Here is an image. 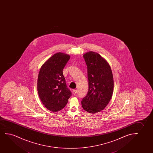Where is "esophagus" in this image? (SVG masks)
Masks as SVG:
<instances>
[{
	"label": "esophagus",
	"mask_w": 153,
	"mask_h": 153,
	"mask_svg": "<svg viewBox=\"0 0 153 153\" xmlns=\"http://www.w3.org/2000/svg\"><path fill=\"white\" fill-rule=\"evenodd\" d=\"M72 92H73V94H77V90H76V89H74L72 91Z\"/></svg>",
	"instance_id": "34e87169"
}]
</instances>
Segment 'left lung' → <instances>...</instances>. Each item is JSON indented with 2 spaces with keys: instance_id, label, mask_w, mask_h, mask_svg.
<instances>
[{
  "instance_id": "left-lung-1",
  "label": "left lung",
  "mask_w": 153,
  "mask_h": 153,
  "mask_svg": "<svg viewBox=\"0 0 153 153\" xmlns=\"http://www.w3.org/2000/svg\"><path fill=\"white\" fill-rule=\"evenodd\" d=\"M87 66L89 89L82 99V108L89 113H96L107 107L114 88L111 67L97 53L90 51L83 55Z\"/></svg>"
}]
</instances>
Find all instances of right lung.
<instances>
[{
  "label": "right lung",
  "instance_id": "add662e5",
  "mask_svg": "<svg viewBox=\"0 0 153 153\" xmlns=\"http://www.w3.org/2000/svg\"><path fill=\"white\" fill-rule=\"evenodd\" d=\"M70 56L59 52L42 65L37 83L38 94L42 103L52 112H57L66 105L71 92L67 88L63 70Z\"/></svg>",
  "mask_w": 153,
  "mask_h": 153
}]
</instances>
